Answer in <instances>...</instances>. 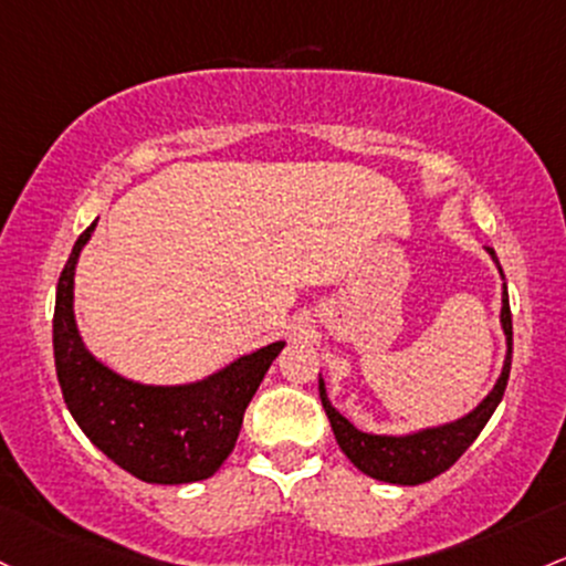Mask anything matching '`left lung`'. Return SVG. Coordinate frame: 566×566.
Segmentation results:
<instances>
[{
	"label": "left lung",
	"instance_id": "1",
	"mask_svg": "<svg viewBox=\"0 0 566 566\" xmlns=\"http://www.w3.org/2000/svg\"><path fill=\"white\" fill-rule=\"evenodd\" d=\"M486 252L492 254L494 265L500 269V260H496L494 250ZM502 276V308H500V325L505 333V363H502L500 378L494 381L492 392L483 397L481 402L470 413L459 416L454 421H446V424L424 427V430H413L406 434H376V432H363L346 419L344 413L335 411L331 397H327L325 378L319 376V397L322 406H325L327 419H331L333 434L338 440L340 451L349 457V462L357 470H363L365 475L376 478L384 483H397V486H419V483L432 481L434 475L446 473L451 464L457 462L464 451L470 449V443L481 434L486 421L492 419V413L500 406L502 395H505L507 376H511V357H513V322H511V303H507V284L505 273L500 269Z\"/></svg>",
	"mask_w": 566,
	"mask_h": 566
}]
</instances>
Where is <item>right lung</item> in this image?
<instances>
[{
    "instance_id": "add662e5",
    "label": "right lung",
    "mask_w": 566,
    "mask_h": 566,
    "mask_svg": "<svg viewBox=\"0 0 566 566\" xmlns=\"http://www.w3.org/2000/svg\"><path fill=\"white\" fill-rule=\"evenodd\" d=\"M93 231L96 222L74 241L55 290L53 354L66 408L91 443L139 481L179 486L212 478L231 457L247 406L284 340L188 384L117 374L85 346L74 319V271Z\"/></svg>"
}]
</instances>
